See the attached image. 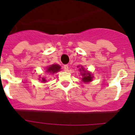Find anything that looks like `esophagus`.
Masks as SVG:
<instances>
[{"label":"esophagus","instance_id":"34e87169","mask_svg":"<svg viewBox=\"0 0 135 135\" xmlns=\"http://www.w3.org/2000/svg\"><path fill=\"white\" fill-rule=\"evenodd\" d=\"M64 70H65V71H68V69H69L68 65V64H66V65H64Z\"/></svg>","mask_w":135,"mask_h":135}]
</instances>
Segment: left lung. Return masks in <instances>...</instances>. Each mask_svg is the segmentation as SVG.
<instances>
[{
	"instance_id": "obj_1",
	"label": "left lung",
	"mask_w": 135,
	"mask_h": 135,
	"mask_svg": "<svg viewBox=\"0 0 135 135\" xmlns=\"http://www.w3.org/2000/svg\"><path fill=\"white\" fill-rule=\"evenodd\" d=\"M80 70V71H84V72L82 74V75L83 76V78H82V81H84V82H89L92 80L93 76H91L90 73H89V72H86V71H84V68H82V67H81V68Z\"/></svg>"
}]
</instances>
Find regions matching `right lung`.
Segmentation results:
<instances>
[{"instance_id":"1","label":"right lung","mask_w":135,"mask_h":135,"mask_svg":"<svg viewBox=\"0 0 135 135\" xmlns=\"http://www.w3.org/2000/svg\"><path fill=\"white\" fill-rule=\"evenodd\" d=\"M61 67L57 64H53V65H51V66L48 67L47 68V70H46V72L49 74H55L57 73V71H59L60 70ZM46 81V80L45 78H42V82H45Z\"/></svg>"}]
</instances>
